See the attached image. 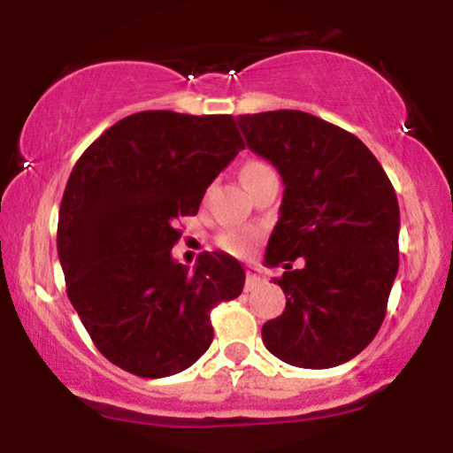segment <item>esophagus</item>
I'll list each match as a JSON object with an SVG mask.
<instances>
[{"label": "esophagus", "mask_w": 453, "mask_h": 453, "mask_svg": "<svg viewBox=\"0 0 453 453\" xmlns=\"http://www.w3.org/2000/svg\"><path fill=\"white\" fill-rule=\"evenodd\" d=\"M264 274H262V270L259 268H253V266H249L247 268V285H244V288H247V292H251V289H257L259 285H264Z\"/></svg>", "instance_id": "1"}]
</instances>
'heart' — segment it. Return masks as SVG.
I'll use <instances>...</instances> for the list:
<instances>
[{
	"label": "heart",
	"mask_w": 453,
	"mask_h": 453,
	"mask_svg": "<svg viewBox=\"0 0 453 453\" xmlns=\"http://www.w3.org/2000/svg\"><path fill=\"white\" fill-rule=\"evenodd\" d=\"M264 173H273V168L268 164H264V161H249L242 168V180ZM253 241H256V234L253 232H230L221 238V247L226 251L234 253V256H247L251 251Z\"/></svg>",
	"instance_id": "obj_1"
}]
</instances>
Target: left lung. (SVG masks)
Wrapping results in <instances>:
<instances>
[{"label": "left lung", "mask_w": 453, "mask_h": 453, "mask_svg": "<svg viewBox=\"0 0 453 453\" xmlns=\"http://www.w3.org/2000/svg\"><path fill=\"white\" fill-rule=\"evenodd\" d=\"M238 127L285 185L266 264L285 268L274 283L288 303L264 345L300 368L349 362L375 339L398 274L396 191L360 138L313 114H241Z\"/></svg>", "instance_id": "8db88e82"}]
</instances>
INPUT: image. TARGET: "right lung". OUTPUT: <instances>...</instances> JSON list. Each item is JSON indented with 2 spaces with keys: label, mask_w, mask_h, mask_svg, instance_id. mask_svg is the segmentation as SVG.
I'll return each mask as SVG.
<instances>
[{
  "label": "right lung",
  "mask_w": 453,
  "mask_h": 453,
  "mask_svg": "<svg viewBox=\"0 0 453 453\" xmlns=\"http://www.w3.org/2000/svg\"><path fill=\"white\" fill-rule=\"evenodd\" d=\"M244 142L230 114L144 111L108 127L76 161L57 226L67 298L104 357L132 375L185 371L212 342L211 309L238 298L244 270L204 251L173 257L176 221L196 215Z\"/></svg>",
  "instance_id": "1"
}]
</instances>
